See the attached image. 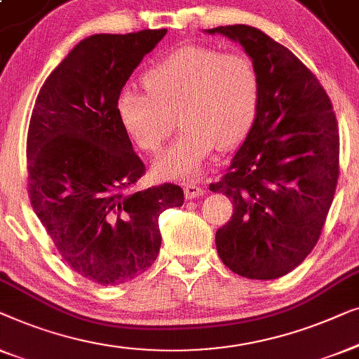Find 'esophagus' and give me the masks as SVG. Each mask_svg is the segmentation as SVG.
I'll use <instances>...</instances> for the list:
<instances>
[{
  "instance_id": "obj_1",
  "label": "esophagus",
  "mask_w": 359,
  "mask_h": 359,
  "mask_svg": "<svg viewBox=\"0 0 359 359\" xmlns=\"http://www.w3.org/2000/svg\"><path fill=\"white\" fill-rule=\"evenodd\" d=\"M184 194L185 198H198V196L203 195V189L196 184H185L184 187Z\"/></svg>"
}]
</instances>
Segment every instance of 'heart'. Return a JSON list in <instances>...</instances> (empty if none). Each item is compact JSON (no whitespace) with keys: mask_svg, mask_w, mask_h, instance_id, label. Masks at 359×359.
Instances as JSON below:
<instances>
[{"mask_svg":"<svg viewBox=\"0 0 359 359\" xmlns=\"http://www.w3.org/2000/svg\"><path fill=\"white\" fill-rule=\"evenodd\" d=\"M143 81L149 95L123 89L117 115L144 153L159 151L179 117L182 133L154 161L153 170L161 179H196L216 146L239 144L255 122L259 74L242 53L187 45L154 65Z\"/></svg>","mask_w":359,"mask_h":359,"instance_id":"heart-1","label":"heart"}]
</instances>
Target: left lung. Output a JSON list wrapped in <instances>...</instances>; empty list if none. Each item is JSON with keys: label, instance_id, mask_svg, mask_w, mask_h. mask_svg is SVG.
I'll use <instances>...</instances> for the list:
<instances>
[{"label": "left lung", "instance_id": "8db88e82", "mask_svg": "<svg viewBox=\"0 0 359 359\" xmlns=\"http://www.w3.org/2000/svg\"><path fill=\"white\" fill-rule=\"evenodd\" d=\"M244 47L259 74L255 122L211 191L228 196L216 231L219 259L250 280L294 270L319 241L338 180L340 136L329 95L311 69L262 30L206 29Z\"/></svg>", "mask_w": 359, "mask_h": 359}]
</instances>
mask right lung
<instances>
[{
  "label": "right lung",
  "mask_w": 359,
  "mask_h": 359,
  "mask_svg": "<svg viewBox=\"0 0 359 359\" xmlns=\"http://www.w3.org/2000/svg\"><path fill=\"white\" fill-rule=\"evenodd\" d=\"M165 32L81 40L43 83L30 117V205L72 270L102 286L148 270L159 254V215L184 205L174 184L131 190L144 164L117 115L125 83Z\"/></svg>",
  "instance_id": "add662e5"
}]
</instances>
